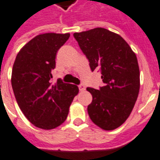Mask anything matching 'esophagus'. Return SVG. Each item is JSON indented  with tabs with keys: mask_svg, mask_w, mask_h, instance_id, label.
<instances>
[{
	"mask_svg": "<svg viewBox=\"0 0 160 160\" xmlns=\"http://www.w3.org/2000/svg\"><path fill=\"white\" fill-rule=\"evenodd\" d=\"M78 88H79V90H80V91H84L85 90V86L83 84L79 85Z\"/></svg>",
	"mask_w": 160,
	"mask_h": 160,
	"instance_id": "esophagus-1",
	"label": "esophagus"
}]
</instances>
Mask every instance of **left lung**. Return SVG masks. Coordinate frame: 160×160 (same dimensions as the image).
I'll list each match as a JSON object with an SVG mask.
<instances>
[{
    "instance_id": "obj_1",
    "label": "left lung",
    "mask_w": 160,
    "mask_h": 160,
    "mask_svg": "<svg viewBox=\"0 0 160 160\" xmlns=\"http://www.w3.org/2000/svg\"><path fill=\"white\" fill-rule=\"evenodd\" d=\"M92 72L100 68L104 86L87 88L93 97L88 106L93 123L105 130L122 125L131 113L140 89L136 53L119 35L104 28L74 33Z\"/></svg>"
}]
</instances>
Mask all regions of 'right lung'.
Returning a JSON list of instances; mask_svg holds the SVG:
<instances>
[{
    "label": "right lung",
    "mask_w": 160,
    "mask_h": 160,
    "mask_svg": "<svg viewBox=\"0 0 160 160\" xmlns=\"http://www.w3.org/2000/svg\"><path fill=\"white\" fill-rule=\"evenodd\" d=\"M69 37V33L38 35L21 48L12 66V87L17 103L26 118L40 129L62 124L78 94L77 85L60 78L51 82L56 53Z\"/></svg>",
    "instance_id": "add662e5"
}]
</instances>
